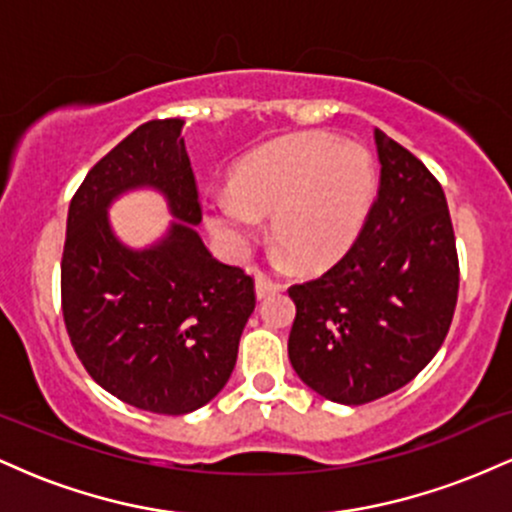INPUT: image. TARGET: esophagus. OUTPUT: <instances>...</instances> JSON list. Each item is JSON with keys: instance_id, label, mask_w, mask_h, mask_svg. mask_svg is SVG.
I'll return each mask as SVG.
<instances>
[{"instance_id": "34e87169", "label": "esophagus", "mask_w": 512, "mask_h": 512, "mask_svg": "<svg viewBox=\"0 0 512 512\" xmlns=\"http://www.w3.org/2000/svg\"><path fill=\"white\" fill-rule=\"evenodd\" d=\"M281 289H284V286H281L279 281L269 279V276H264V274H257V279H255V293H257V298L269 296V293H279Z\"/></svg>"}]
</instances>
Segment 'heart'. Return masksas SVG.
<instances>
[{"label":"heart","instance_id":"b5f03b06","mask_svg":"<svg viewBox=\"0 0 512 512\" xmlns=\"http://www.w3.org/2000/svg\"><path fill=\"white\" fill-rule=\"evenodd\" d=\"M378 175L363 146L330 132H301L262 146L240 163L231 192L207 202V221L228 250L255 240L272 214V240L301 269L342 257L373 207Z\"/></svg>","mask_w":512,"mask_h":512}]
</instances>
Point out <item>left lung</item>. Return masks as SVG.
<instances>
[{
  "label": "left lung",
  "instance_id": "left-lung-1",
  "mask_svg": "<svg viewBox=\"0 0 512 512\" xmlns=\"http://www.w3.org/2000/svg\"><path fill=\"white\" fill-rule=\"evenodd\" d=\"M378 197L346 255L293 284L289 358L298 378L339 404L399 390L448 337L460 289L445 192L411 151L375 129Z\"/></svg>",
  "mask_w": 512,
  "mask_h": 512
}]
</instances>
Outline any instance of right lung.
<instances>
[{"label": "right lung", "instance_id": "1", "mask_svg": "<svg viewBox=\"0 0 512 512\" xmlns=\"http://www.w3.org/2000/svg\"><path fill=\"white\" fill-rule=\"evenodd\" d=\"M182 125L144 122L88 170L62 252V315L79 361L110 395L166 416L219 395L255 310L252 276L216 260L195 231L202 204ZM142 184L161 189L181 221L154 249L129 251L104 209Z\"/></svg>", "mask_w": 512, "mask_h": 512}]
</instances>
